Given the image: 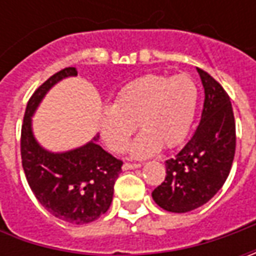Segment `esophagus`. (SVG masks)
I'll return each mask as SVG.
<instances>
[{"label":"esophagus","instance_id":"obj_1","mask_svg":"<svg viewBox=\"0 0 256 256\" xmlns=\"http://www.w3.org/2000/svg\"><path fill=\"white\" fill-rule=\"evenodd\" d=\"M141 166V164L140 162H125L122 165V168L126 171V170H134V168H140Z\"/></svg>","mask_w":256,"mask_h":256}]
</instances>
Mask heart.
I'll list each match as a JSON object with an SVG mask.
<instances>
[{"instance_id": "1", "label": "heart", "mask_w": 256, "mask_h": 256, "mask_svg": "<svg viewBox=\"0 0 256 256\" xmlns=\"http://www.w3.org/2000/svg\"><path fill=\"white\" fill-rule=\"evenodd\" d=\"M200 90L188 74L146 75L125 85L114 105L100 114V130L112 152L126 150L138 125L144 132L131 146L134 156L155 154L161 145L174 148L186 138L195 118Z\"/></svg>"}]
</instances>
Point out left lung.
Masks as SVG:
<instances>
[{
    "instance_id": "1",
    "label": "left lung",
    "mask_w": 256,
    "mask_h": 256,
    "mask_svg": "<svg viewBox=\"0 0 256 256\" xmlns=\"http://www.w3.org/2000/svg\"><path fill=\"white\" fill-rule=\"evenodd\" d=\"M196 70L205 90L201 121L186 145L165 161V180L152 191L154 201L168 212H190L210 201L226 181L235 155L230 95L206 71Z\"/></svg>"
}]
</instances>
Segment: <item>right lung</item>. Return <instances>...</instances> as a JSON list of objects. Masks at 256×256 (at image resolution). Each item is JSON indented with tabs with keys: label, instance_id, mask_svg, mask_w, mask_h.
Masks as SVG:
<instances>
[{
	"label": "right lung",
	"instance_id": "obj_1",
	"mask_svg": "<svg viewBox=\"0 0 256 256\" xmlns=\"http://www.w3.org/2000/svg\"><path fill=\"white\" fill-rule=\"evenodd\" d=\"M76 74L74 66L64 68L31 95L21 128V160L28 185L45 210L58 220L82 225L108 211L122 161L95 144L96 138L70 152H46L31 131V115L45 92L60 80Z\"/></svg>",
	"mask_w": 256,
	"mask_h": 256
}]
</instances>
